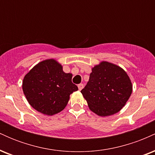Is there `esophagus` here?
<instances>
[{"label": "esophagus", "instance_id": "esophagus-1", "mask_svg": "<svg viewBox=\"0 0 155 155\" xmlns=\"http://www.w3.org/2000/svg\"><path fill=\"white\" fill-rule=\"evenodd\" d=\"M84 87V84H78V88H79V90H81Z\"/></svg>", "mask_w": 155, "mask_h": 155}]
</instances>
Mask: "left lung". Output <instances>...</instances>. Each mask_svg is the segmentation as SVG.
<instances>
[{
	"label": "left lung",
	"instance_id": "8db88e82",
	"mask_svg": "<svg viewBox=\"0 0 155 155\" xmlns=\"http://www.w3.org/2000/svg\"><path fill=\"white\" fill-rule=\"evenodd\" d=\"M132 90L130 79L123 69L104 61L92 69L89 81L81 92L91 111L106 117L122 109Z\"/></svg>",
	"mask_w": 155,
	"mask_h": 155
}]
</instances>
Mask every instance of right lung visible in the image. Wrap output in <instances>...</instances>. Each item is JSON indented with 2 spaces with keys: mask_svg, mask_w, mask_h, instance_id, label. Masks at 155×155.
Wrapping results in <instances>:
<instances>
[{
  "mask_svg": "<svg viewBox=\"0 0 155 155\" xmlns=\"http://www.w3.org/2000/svg\"><path fill=\"white\" fill-rule=\"evenodd\" d=\"M72 74L63 72L56 60L37 64L25 76L22 90L30 105L44 114L54 115L65 108L70 95L77 91Z\"/></svg>",
  "mask_w": 155,
  "mask_h": 155,
  "instance_id": "add662e5",
  "label": "right lung"
}]
</instances>
